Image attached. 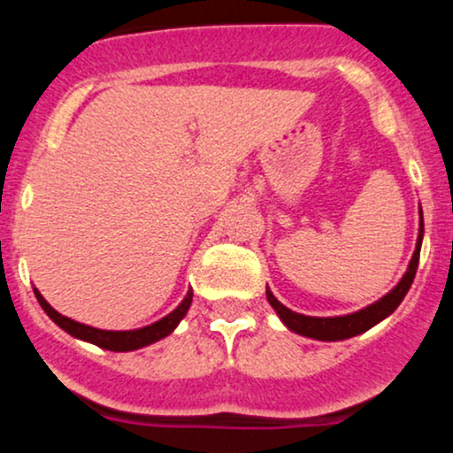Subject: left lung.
<instances>
[{"instance_id":"left-lung-1","label":"left lung","mask_w":453,"mask_h":453,"mask_svg":"<svg viewBox=\"0 0 453 453\" xmlns=\"http://www.w3.org/2000/svg\"><path fill=\"white\" fill-rule=\"evenodd\" d=\"M422 241H424V219H422V209H419V234H418V242H415V251L413 257H411L407 273L403 274V279L394 285V289L379 298L377 303L364 306V309L356 311V313L349 315H339V317H311V315H303L296 313V311L288 309L285 304H280L274 294L270 292L266 285V298L270 306L274 309V313L279 315V319L283 321L285 327L296 332V334L306 336V339H315V341H345L351 339V336L362 334V332L371 330L372 326H377L379 321H383L386 317H389L394 311L398 309V304L403 303V298L407 296L411 283H413L415 273H418V264H419V251H422Z\"/></svg>"}]
</instances>
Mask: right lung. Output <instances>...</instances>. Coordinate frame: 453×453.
I'll list each match as a JSON object with an SVG mask.
<instances>
[{
  "instance_id": "obj_1",
  "label": "right lung",
  "mask_w": 453,
  "mask_h": 453,
  "mask_svg": "<svg viewBox=\"0 0 453 453\" xmlns=\"http://www.w3.org/2000/svg\"><path fill=\"white\" fill-rule=\"evenodd\" d=\"M35 298H38L40 306L44 309V313L55 321L61 330H65L67 334L74 336L78 341L91 342V345L102 347V349L108 351H136L142 349V347L153 345L161 339H165L168 334H173L176 330V326L180 324V319L187 315L189 311L191 300H194V289H189L180 304L176 306L174 311H170L168 315L161 317V319L155 321V324H149L144 327H136V330H100V327H93L87 324H81V321L70 319V317L61 315L59 311H55L53 306L44 300V296L34 288Z\"/></svg>"
}]
</instances>
